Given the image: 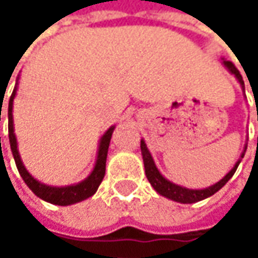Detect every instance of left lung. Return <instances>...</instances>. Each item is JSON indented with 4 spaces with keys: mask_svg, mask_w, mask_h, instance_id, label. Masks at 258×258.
Listing matches in <instances>:
<instances>
[{
    "mask_svg": "<svg viewBox=\"0 0 258 258\" xmlns=\"http://www.w3.org/2000/svg\"><path fill=\"white\" fill-rule=\"evenodd\" d=\"M223 64L227 67V70H229L232 75H234V78L239 80V83H240L242 88H243V79H242L239 70L234 67V64H233L232 61L223 59ZM140 149H142V157H143V163H145V173H146V178L151 182V185L154 186V189H155L158 194H161V196H164V197H167V199H170V200L179 202V203H196V202H200V200H203V199L211 197V196L215 194L218 189H221V188L230 180V178H232L233 175H234V172H236V169H237V166H239V163H240V160L243 158L245 151H246V148H245V151H243L242 155H240V160L234 164V167H233L232 170H230L223 179L220 180V182H217V183H214V185H211V186H208V188H203V189H189V188L180 186V185H176V183L167 180L160 172H158V169H157V166H155V163H154V160H152V155H151V152H149L148 148H146L145 140H140Z\"/></svg>",
    "mask_w": 258,
    "mask_h": 258,
    "instance_id": "obj_1",
    "label": "left lung"
}]
</instances>
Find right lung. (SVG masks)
<instances>
[{
  "label": "right lung",
  "mask_w": 258,
  "mask_h": 258,
  "mask_svg": "<svg viewBox=\"0 0 258 258\" xmlns=\"http://www.w3.org/2000/svg\"><path fill=\"white\" fill-rule=\"evenodd\" d=\"M16 95V89L13 91L10 100H9V139H10V148H12V154L15 157V163L16 167L22 176V179L25 180V183L29 186V189L40 199H43L44 202L53 203V205H59V206H69L73 203L82 202L91 196L95 194V191L98 189L101 180L104 178L106 173V158H107V151H109V143L112 139V133L115 127H110L107 130L103 137L100 139V146H98V154H97V161L94 166V170L91 172V175L83 179L79 183L75 185H69V186H50V185H44L41 182H38L37 179H34L28 170L25 169L19 151H18V142H16V136H15V128H13V100ZM3 107V104H1ZM0 116H1V109H0ZM1 119V118H0Z\"/></svg>",
  "instance_id": "obj_1"
}]
</instances>
